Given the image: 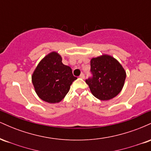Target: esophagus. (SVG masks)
Returning a JSON list of instances; mask_svg holds the SVG:
<instances>
[{"label":"esophagus","instance_id":"1","mask_svg":"<svg viewBox=\"0 0 151 151\" xmlns=\"http://www.w3.org/2000/svg\"><path fill=\"white\" fill-rule=\"evenodd\" d=\"M79 77H80L81 79H84V77H85V76H84V74H81L80 76H79Z\"/></svg>","mask_w":151,"mask_h":151}]
</instances>
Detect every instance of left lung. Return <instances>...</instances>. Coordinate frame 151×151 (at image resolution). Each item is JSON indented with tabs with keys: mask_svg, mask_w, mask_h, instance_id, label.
Here are the masks:
<instances>
[{
	"mask_svg": "<svg viewBox=\"0 0 151 151\" xmlns=\"http://www.w3.org/2000/svg\"><path fill=\"white\" fill-rule=\"evenodd\" d=\"M93 77L86 81L93 96L101 101L116 96L124 87L126 73L116 59L106 54L91 58Z\"/></svg>",
	"mask_w": 151,
	"mask_h": 151,
	"instance_id": "obj_1",
	"label": "left lung"
}]
</instances>
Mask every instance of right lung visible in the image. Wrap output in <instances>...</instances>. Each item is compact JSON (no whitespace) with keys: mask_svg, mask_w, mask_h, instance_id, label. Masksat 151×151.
Instances as JSON below:
<instances>
[{"mask_svg":"<svg viewBox=\"0 0 151 151\" xmlns=\"http://www.w3.org/2000/svg\"><path fill=\"white\" fill-rule=\"evenodd\" d=\"M62 60L60 54L51 52L40 60L32 74V82L38 97L47 103L61 101L77 79L72 74V69Z\"/></svg>","mask_w":151,"mask_h":151,"instance_id":"obj_1","label":"right lung"}]
</instances>
